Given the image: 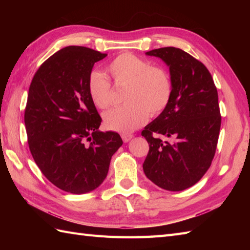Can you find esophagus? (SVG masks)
I'll list each match as a JSON object with an SVG mask.
<instances>
[{
    "label": "esophagus",
    "mask_w": 250,
    "mask_h": 250,
    "mask_svg": "<svg viewBox=\"0 0 250 250\" xmlns=\"http://www.w3.org/2000/svg\"><path fill=\"white\" fill-rule=\"evenodd\" d=\"M121 137H122V141H124L125 143H128L132 139H133V135H132V134H122Z\"/></svg>",
    "instance_id": "1"
}]
</instances>
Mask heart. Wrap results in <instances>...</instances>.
Instances as JSON below:
<instances>
[{
  "mask_svg": "<svg viewBox=\"0 0 250 250\" xmlns=\"http://www.w3.org/2000/svg\"><path fill=\"white\" fill-rule=\"evenodd\" d=\"M107 72L116 86H125V105L111 108L103 115L107 130L129 134L140 128L148 117L166 109L172 97V82L162 67L131 54H122L107 65ZM110 84L102 73L94 71L88 78V93L95 107L109 105Z\"/></svg>",
  "mask_w": 250,
  "mask_h": 250,
  "instance_id": "obj_1",
  "label": "heart"
}]
</instances>
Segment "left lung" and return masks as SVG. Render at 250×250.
<instances>
[{
  "mask_svg": "<svg viewBox=\"0 0 250 250\" xmlns=\"http://www.w3.org/2000/svg\"><path fill=\"white\" fill-rule=\"evenodd\" d=\"M146 55L168 66L172 97L142 132L149 144L143 169L158 187L182 191L198 183L213 161L221 125L218 92L206 66L186 51L164 47Z\"/></svg>",
  "mask_w": 250,
  "mask_h": 250,
  "instance_id": "obj_1",
  "label": "left lung"
}]
</instances>
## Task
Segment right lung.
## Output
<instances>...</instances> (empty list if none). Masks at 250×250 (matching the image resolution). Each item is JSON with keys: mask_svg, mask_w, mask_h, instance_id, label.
<instances>
[{"mask_svg": "<svg viewBox=\"0 0 250 250\" xmlns=\"http://www.w3.org/2000/svg\"><path fill=\"white\" fill-rule=\"evenodd\" d=\"M106 56L65 47L40 66L30 84L24 125L32 157L50 183L74 194L101 186L122 145L118 133L99 130L102 119L88 93L94 63Z\"/></svg>", "mask_w": 250, "mask_h": 250, "instance_id": "right-lung-1", "label": "right lung"}]
</instances>
